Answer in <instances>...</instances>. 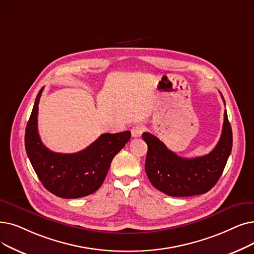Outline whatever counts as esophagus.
<instances>
[{"mask_svg": "<svg viewBox=\"0 0 254 254\" xmlns=\"http://www.w3.org/2000/svg\"><path fill=\"white\" fill-rule=\"evenodd\" d=\"M143 130H144V127H143L141 125H136L134 126L133 127H131L130 131H131V136L137 138V137H140L143 133Z\"/></svg>", "mask_w": 254, "mask_h": 254, "instance_id": "1", "label": "esophagus"}]
</instances>
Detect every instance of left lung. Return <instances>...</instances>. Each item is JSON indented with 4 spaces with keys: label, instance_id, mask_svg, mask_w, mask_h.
I'll list each match as a JSON object with an SVG mask.
<instances>
[{
    "label": "left lung",
    "instance_id": "1",
    "mask_svg": "<svg viewBox=\"0 0 254 254\" xmlns=\"http://www.w3.org/2000/svg\"><path fill=\"white\" fill-rule=\"evenodd\" d=\"M142 138L148 146L145 172L150 183L156 189L172 197L201 195L211 190L221 176L233 147V131L226 110L221 137L215 148L205 156L182 158L156 136L143 133Z\"/></svg>",
    "mask_w": 254,
    "mask_h": 254
}]
</instances>
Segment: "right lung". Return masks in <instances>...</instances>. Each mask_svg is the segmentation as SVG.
Returning a JSON list of instances; mask_svg holds the SVG:
<instances>
[{
    "instance_id": "right-lung-1",
    "label": "right lung",
    "mask_w": 254,
    "mask_h": 254,
    "mask_svg": "<svg viewBox=\"0 0 254 254\" xmlns=\"http://www.w3.org/2000/svg\"><path fill=\"white\" fill-rule=\"evenodd\" d=\"M38 92L25 134V146L32 167L45 188L61 198L72 199L94 193L104 183L113 158L130 139V131L103 134L85 149L58 153L47 148L37 128Z\"/></svg>"
}]
</instances>
